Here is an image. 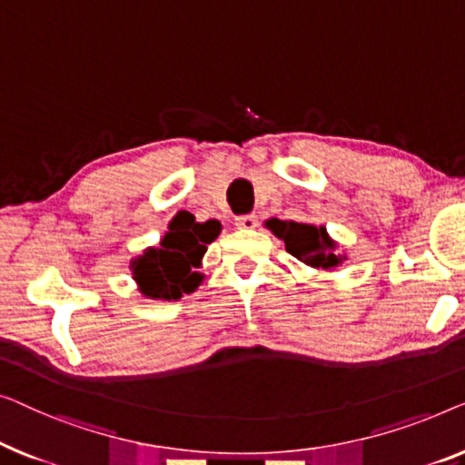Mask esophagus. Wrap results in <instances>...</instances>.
<instances>
[{"label": "esophagus", "instance_id": "esophagus-1", "mask_svg": "<svg viewBox=\"0 0 465 465\" xmlns=\"http://www.w3.org/2000/svg\"><path fill=\"white\" fill-rule=\"evenodd\" d=\"M259 223L257 214H242V217L235 219V225L240 227V230H254Z\"/></svg>", "mask_w": 465, "mask_h": 465}]
</instances>
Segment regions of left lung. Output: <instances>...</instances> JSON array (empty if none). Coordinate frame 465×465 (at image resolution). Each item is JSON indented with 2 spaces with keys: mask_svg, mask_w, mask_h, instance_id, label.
<instances>
[{
  "mask_svg": "<svg viewBox=\"0 0 465 465\" xmlns=\"http://www.w3.org/2000/svg\"><path fill=\"white\" fill-rule=\"evenodd\" d=\"M265 227L276 238L284 240L286 251L301 263L320 272H335L348 261V254L337 252L339 244L331 238L324 225L297 223V221L267 219Z\"/></svg>",
  "mask_w": 465,
  "mask_h": 465,
  "instance_id": "left-lung-1",
  "label": "left lung"
}]
</instances>
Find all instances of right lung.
I'll return each instance as SVG.
<instances>
[{
    "label": "right lung",
    "mask_w": 465,
    "mask_h": 465,
    "mask_svg": "<svg viewBox=\"0 0 465 465\" xmlns=\"http://www.w3.org/2000/svg\"><path fill=\"white\" fill-rule=\"evenodd\" d=\"M219 233V221L198 223L189 213L174 214L160 244L147 246L130 261V272L141 295L153 301H179L193 292L204 280L200 272L202 259Z\"/></svg>",
    "instance_id": "add662e5"
}]
</instances>
